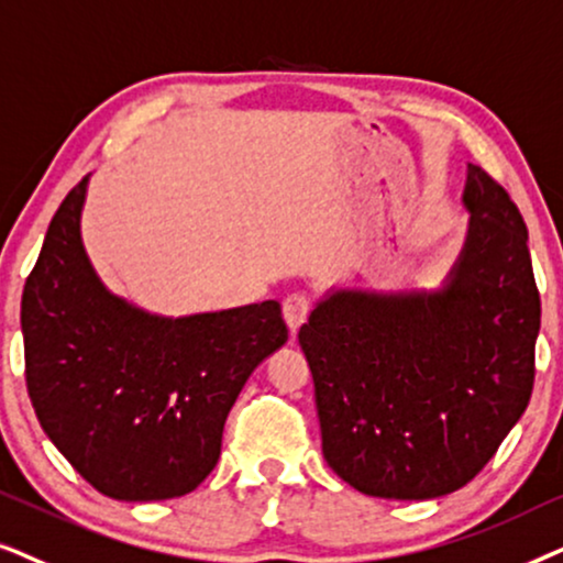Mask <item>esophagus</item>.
<instances>
[{
	"label": "esophagus",
	"instance_id": "esophagus-1",
	"mask_svg": "<svg viewBox=\"0 0 563 563\" xmlns=\"http://www.w3.org/2000/svg\"><path fill=\"white\" fill-rule=\"evenodd\" d=\"M309 311H311V301L309 296L303 294H294L283 301V317H286V324L290 332H296V329L303 324L306 317H309Z\"/></svg>",
	"mask_w": 563,
	"mask_h": 563
}]
</instances>
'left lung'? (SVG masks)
Here are the masks:
<instances>
[{
    "instance_id": "8db88e82",
    "label": "left lung",
    "mask_w": 563,
    "mask_h": 563,
    "mask_svg": "<svg viewBox=\"0 0 563 563\" xmlns=\"http://www.w3.org/2000/svg\"><path fill=\"white\" fill-rule=\"evenodd\" d=\"M463 206L466 242L443 286L332 288L298 332L321 451L368 497L434 499L466 486L533 391L541 296L526 221L476 164Z\"/></svg>"
}]
</instances>
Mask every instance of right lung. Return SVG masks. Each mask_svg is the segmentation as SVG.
I'll use <instances>...</instances> for the list:
<instances>
[{
	"label": "right lung",
	"mask_w": 563,
	"mask_h": 563,
	"mask_svg": "<svg viewBox=\"0 0 563 563\" xmlns=\"http://www.w3.org/2000/svg\"><path fill=\"white\" fill-rule=\"evenodd\" d=\"M87 183L58 206L22 290L30 401L104 497H183L219 463L239 391L288 327L277 301L172 319L110 294L81 244Z\"/></svg>",
	"instance_id": "right-lung-1"
}]
</instances>
